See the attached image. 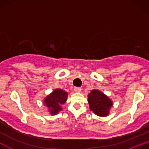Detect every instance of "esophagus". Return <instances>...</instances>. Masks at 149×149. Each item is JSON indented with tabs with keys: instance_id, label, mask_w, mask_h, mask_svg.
I'll return each instance as SVG.
<instances>
[{
	"instance_id": "obj_1",
	"label": "esophagus",
	"mask_w": 149,
	"mask_h": 149,
	"mask_svg": "<svg viewBox=\"0 0 149 149\" xmlns=\"http://www.w3.org/2000/svg\"><path fill=\"white\" fill-rule=\"evenodd\" d=\"M73 90H74V91L76 92H80V90H81V88H77V87H75Z\"/></svg>"
}]
</instances>
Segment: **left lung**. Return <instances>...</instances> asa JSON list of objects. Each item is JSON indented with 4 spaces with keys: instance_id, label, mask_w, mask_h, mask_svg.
Returning <instances> with one entry per match:
<instances>
[{
    "instance_id": "obj_1",
    "label": "left lung",
    "mask_w": 149,
    "mask_h": 149,
    "mask_svg": "<svg viewBox=\"0 0 149 149\" xmlns=\"http://www.w3.org/2000/svg\"><path fill=\"white\" fill-rule=\"evenodd\" d=\"M90 110L99 116H107L113 106L112 101L98 90H93L88 95Z\"/></svg>"
}]
</instances>
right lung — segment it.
<instances>
[{
    "label": "right lung",
    "instance_id": "obj_1",
    "mask_svg": "<svg viewBox=\"0 0 149 149\" xmlns=\"http://www.w3.org/2000/svg\"><path fill=\"white\" fill-rule=\"evenodd\" d=\"M68 93L61 89H56L50 95L46 97L43 103L49 109L52 115H55L62 110L61 105L67 100Z\"/></svg>",
    "mask_w": 149,
    "mask_h": 149
}]
</instances>
